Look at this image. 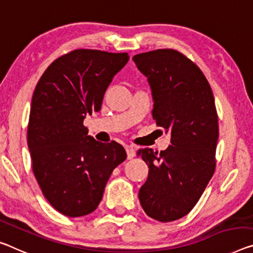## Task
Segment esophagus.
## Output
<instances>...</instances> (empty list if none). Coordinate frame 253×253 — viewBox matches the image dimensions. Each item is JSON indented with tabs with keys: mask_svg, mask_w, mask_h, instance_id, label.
<instances>
[{
	"mask_svg": "<svg viewBox=\"0 0 253 253\" xmlns=\"http://www.w3.org/2000/svg\"><path fill=\"white\" fill-rule=\"evenodd\" d=\"M126 150L127 159H132L135 156V149L133 146H126Z\"/></svg>",
	"mask_w": 253,
	"mask_h": 253,
	"instance_id": "obj_1",
	"label": "esophagus"
}]
</instances>
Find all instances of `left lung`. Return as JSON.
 Masks as SVG:
<instances>
[{
	"mask_svg": "<svg viewBox=\"0 0 253 253\" xmlns=\"http://www.w3.org/2000/svg\"><path fill=\"white\" fill-rule=\"evenodd\" d=\"M132 60L148 78L153 119L169 132L172 143L159 155L150 148L138 151L149 167L139 200L147 215L167 223L192 211L213 175L218 115L208 80L182 53L163 48Z\"/></svg>",
	"mask_w": 253,
	"mask_h": 253,
	"instance_id": "obj_1",
	"label": "left lung"
}]
</instances>
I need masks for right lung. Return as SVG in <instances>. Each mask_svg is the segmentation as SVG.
Wrapping results in <instances>:
<instances>
[{
    "mask_svg": "<svg viewBox=\"0 0 253 253\" xmlns=\"http://www.w3.org/2000/svg\"><path fill=\"white\" fill-rule=\"evenodd\" d=\"M127 61V53L71 50L49 64L35 88L27 130L33 172L44 197L65 216L94 211L112 172L126 159L120 143L88 135L84 120L100 110Z\"/></svg>",
    "mask_w": 253,
    "mask_h": 253,
    "instance_id": "add662e5",
    "label": "right lung"
}]
</instances>
